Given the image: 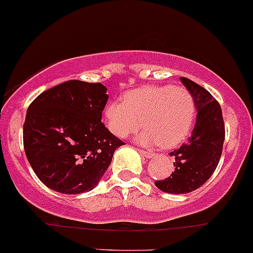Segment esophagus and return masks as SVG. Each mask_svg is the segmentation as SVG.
Listing matches in <instances>:
<instances>
[{
	"label": "esophagus",
	"instance_id": "34e87169",
	"mask_svg": "<svg viewBox=\"0 0 253 253\" xmlns=\"http://www.w3.org/2000/svg\"><path fill=\"white\" fill-rule=\"evenodd\" d=\"M140 154L143 155L144 157H146V158H152V157L155 156V152L148 151V150H140Z\"/></svg>",
	"mask_w": 253,
	"mask_h": 253
}]
</instances>
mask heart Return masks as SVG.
Listing matches in <instances>:
<instances>
[{"mask_svg": "<svg viewBox=\"0 0 253 253\" xmlns=\"http://www.w3.org/2000/svg\"><path fill=\"white\" fill-rule=\"evenodd\" d=\"M197 115L194 97L185 86L148 85L125 93L122 103L104 107V122L110 133L126 138L141 127L138 140L148 146L171 149L190 135Z\"/></svg>", "mask_w": 253, "mask_h": 253, "instance_id": "heart-1", "label": "heart"}]
</instances>
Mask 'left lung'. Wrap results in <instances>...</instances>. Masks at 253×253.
<instances>
[{"label": "left lung", "instance_id": "1", "mask_svg": "<svg viewBox=\"0 0 253 253\" xmlns=\"http://www.w3.org/2000/svg\"><path fill=\"white\" fill-rule=\"evenodd\" d=\"M180 79L196 101V125L187 143L169 152L175 158L173 173L155 181L161 191L175 194L192 192L208 181L217 167L224 141V121L218 102L197 83L184 77Z\"/></svg>", "mask_w": 253, "mask_h": 253}]
</instances>
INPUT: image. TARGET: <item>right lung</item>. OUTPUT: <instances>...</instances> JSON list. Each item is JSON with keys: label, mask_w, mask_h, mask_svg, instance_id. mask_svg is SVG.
I'll return each instance as SVG.
<instances>
[{"label": "right lung", "mask_w": 253, "mask_h": 253, "mask_svg": "<svg viewBox=\"0 0 253 253\" xmlns=\"http://www.w3.org/2000/svg\"><path fill=\"white\" fill-rule=\"evenodd\" d=\"M108 101L101 83L69 80L42 92L24 122V149L44 185L56 192L92 190L124 141L102 122Z\"/></svg>", "instance_id": "add662e5"}]
</instances>
